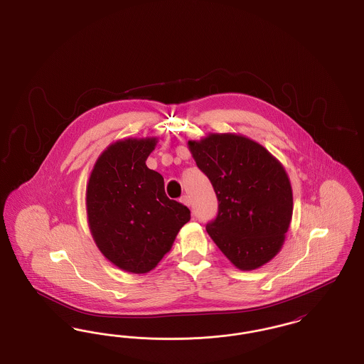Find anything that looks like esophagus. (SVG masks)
Segmentation results:
<instances>
[{
    "mask_svg": "<svg viewBox=\"0 0 364 364\" xmlns=\"http://www.w3.org/2000/svg\"><path fill=\"white\" fill-rule=\"evenodd\" d=\"M181 203H183V205H186V206H188V208H190V206H191L190 196H187V195H184V196H183V198H181Z\"/></svg>",
    "mask_w": 364,
    "mask_h": 364,
    "instance_id": "34e87169",
    "label": "esophagus"
}]
</instances>
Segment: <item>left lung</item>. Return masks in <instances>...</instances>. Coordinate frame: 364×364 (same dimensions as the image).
<instances>
[{
    "instance_id": "obj_1",
    "label": "left lung",
    "mask_w": 364,
    "mask_h": 364,
    "mask_svg": "<svg viewBox=\"0 0 364 364\" xmlns=\"http://www.w3.org/2000/svg\"><path fill=\"white\" fill-rule=\"evenodd\" d=\"M198 168L218 199L208 236L240 270H255L273 259L289 229L294 195L285 168L252 139L208 134L188 140Z\"/></svg>"
}]
</instances>
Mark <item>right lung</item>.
Masks as SVG:
<instances>
[{
  "label": "right lung",
  "instance_id": "1",
  "mask_svg": "<svg viewBox=\"0 0 364 364\" xmlns=\"http://www.w3.org/2000/svg\"><path fill=\"white\" fill-rule=\"evenodd\" d=\"M156 143V138H127L109 144L87 183L94 242L106 259L134 274L153 270L191 218L187 206L166 196L164 177L146 165Z\"/></svg>",
  "mask_w": 364,
  "mask_h": 364
}]
</instances>
